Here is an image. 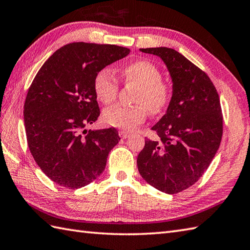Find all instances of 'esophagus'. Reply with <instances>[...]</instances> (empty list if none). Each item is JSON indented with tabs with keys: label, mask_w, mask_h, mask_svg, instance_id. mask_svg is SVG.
Masks as SVG:
<instances>
[{
	"label": "esophagus",
	"mask_w": 250,
	"mask_h": 250,
	"mask_svg": "<svg viewBox=\"0 0 250 250\" xmlns=\"http://www.w3.org/2000/svg\"><path fill=\"white\" fill-rule=\"evenodd\" d=\"M119 136L123 139H125L130 136V133H127L126 131H119Z\"/></svg>",
	"instance_id": "34e87169"
}]
</instances>
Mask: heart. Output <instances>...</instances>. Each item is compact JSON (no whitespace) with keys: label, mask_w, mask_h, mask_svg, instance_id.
<instances>
[{"label":"heart","mask_w":250,"mask_h":250,"mask_svg":"<svg viewBox=\"0 0 250 250\" xmlns=\"http://www.w3.org/2000/svg\"><path fill=\"white\" fill-rule=\"evenodd\" d=\"M127 84L137 86L135 97L137 106L115 105L106 108L103 120L108 125L133 131L145 123L148 111L151 114L161 113L167 106L171 97L169 85L162 81L160 69L151 62L139 60L127 63L119 71ZM97 98L104 104L113 103L118 95V82L108 69L99 71L94 80Z\"/></svg>","instance_id":"obj_1"}]
</instances>
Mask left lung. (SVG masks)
Returning a JSON list of instances; mask_svg holds the SVG:
<instances>
[{"mask_svg": "<svg viewBox=\"0 0 250 250\" xmlns=\"http://www.w3.org/2000/svg\"><path fill=\"white\" fill-rule=\"evenodd\" d=\"M139 51L164 62L172 95L165 115L151 127L160 139H147L137 156V168L151 187L177 194L198 181L219 148V97L210 78L178 51L166 46Z\"/></svg>", "mask_w": 250, "mask_h": 250, "instance_id": "1", "label": "left lung"}]
</instances>
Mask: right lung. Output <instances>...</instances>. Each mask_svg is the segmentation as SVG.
<instances>
[{
    "instance_id": "right-lung-1",
    "label": "right lung",
    "mask_w": 250,
    "mask_h": 250,
    "mask_svg": "<svg viewBox=\"0 0 250 250\" xmlns=\"http://www.w3.org/2000/svg\"><path fill=\"white\" fill-rule=\"evenodd\" d=\"M129 53L114 44L72 42L54 52L35 77L24 103L27 145L40 169L61 187L91 183L119 143L115 127H85L100 115L96 74Z\"/></svg>"
}]
</instances>
